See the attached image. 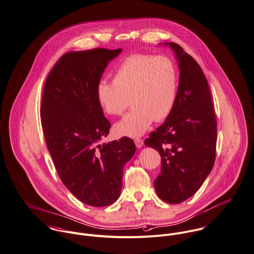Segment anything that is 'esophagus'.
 <instances>
[{
  "mask_svg": "<svg viewBox=\"0 0 254 254\" xmlns=\"http://www.w3.org/2000/svg\"><path fill=\"white\" fill-rule=\"evenodd\" d=\"M134 143H135L137 148H141L142 145H143V140L141 138H135L134 139Z\"/></svg>",
  "mask_w": 254,
  "mask_h": 254,
  "instance_id": "34e87169",
  "label": "esophagus"
}]
</instances>
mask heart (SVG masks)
Here are the masks:
<instances>
[{
	"label": "heart",
	"mask_w": 254,
	"mask_h": 254,
	"mask_svg": "<svg viewBox=\"0 0 254 254\" xmlns=\"http://www.w3.org/2000/svg\"><path fill=\"white\" fill-rule=\"evenodd\" d=\"M178 70L164 55L132 54L115 69L114 81L102 79L96 88L102 110L121 116L133 108L115 126L119 135H142L153 121L161 122L172 112L178 96Z\"/></svg>",
	"instance_id": "b5f03b06"
}]
</instances>
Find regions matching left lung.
I'll list each match as a JSON object with an SVG mask.
<instances>
[{
  "label": "left lung",
  "mask_w": 254,
  "mask_h": 254,
  "mask_svg": "<svg viewBox=\"0 0 254 254\" xmlns=\"http://www.w3.org/2000/svg\"><path fill=\"white\" fill-rule=\"evenodd\" d=\"M165 45L173 49L178 61V96L164 124L144 143L161 156V172L154 180L158 197L166 203L179 204L200 189L214 167L217 120L200 65L177 43Z\"/></svg>",
  "instance_id": "8db88e82"
}]
</instances>
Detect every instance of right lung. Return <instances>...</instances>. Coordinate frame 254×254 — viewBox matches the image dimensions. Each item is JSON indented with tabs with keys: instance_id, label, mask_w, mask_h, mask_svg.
<instances>
[{
	"instance_id": "obj_1",
	"label": "right lung",
	"mask_w": 254,
	"mask_h": 254,
	"mask_svg": "<svg viewBox=\"0 0 254 254\" xmlns=\"http://www.w3.org/2000/svg\"><path fill=\"white\" fill-rule=\"evenodd\" d=\"M122 48L65 53L48 74L42 93L41 126L47 149L65 187L93 207L112 205L121 195L124 167L135 152L129 137L101 143L111 123L96 88Z\"/></svg>"
}]
</instances>
